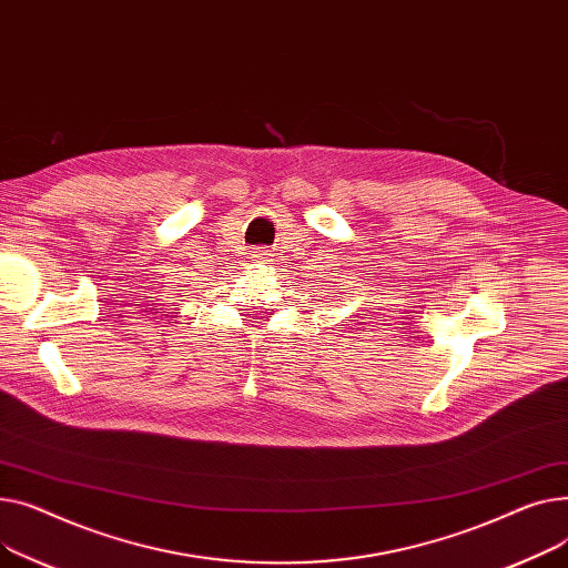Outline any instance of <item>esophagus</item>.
<instances>
[{"label": "esophagus", "mask_w": 568, "mask_h": 568, "mask_svg": "<svg viewBox=\"0 0 568 568\" xmlns=\"http://www.w3.org/2000/svg\"><path fill=\"white\" fill-rule=\"evenodd\" d=\"M254 261L265 263V261H268V254H265V252H256V254H254Z\"/></svg>", "instance_id": "esophagus-1"}]
</instances>
